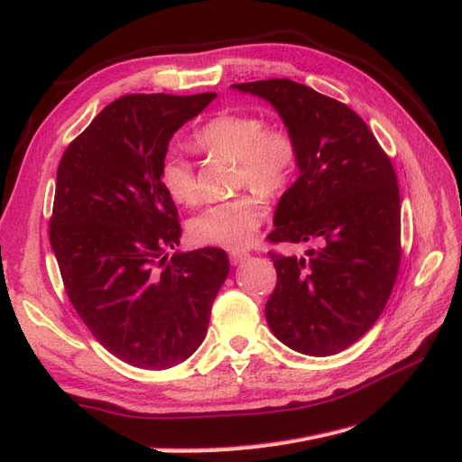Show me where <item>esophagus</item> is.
Returning <instances> with one entry per match:
<instances>
[{
  "label": "esophagus",
  "instance_id": "34e87169",
  "mask_svg": "<svg viewBox=\"0 0 462 462\" xmlns=\"http://www.w3.org/2000/svg\"><path fill=\"white\" fill-rule=\"evenodd\" d=\"M246 258H248V253H245V250H233V253L229 254V260L233 265L243 263Z\"/></svg>",
  "mask_w": 462,
  "mask_h": 462
}]
</instances>
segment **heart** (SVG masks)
I'll return each instance as SVG.
<instances>
[{
    "instance_id": "obj_1",
    "label": "heart",
    "mask_w": 462,
    "mask_h": 462,
    "mask_svg": "<svg viewBox=\"0 0 462 462\" xmlns=\"http://www.w3.org/2000/svg\"><path fill=\"white\" fill-rule=\"evenodd\" d=\"M192 144L204 153L236 160V183L268 194L287 187L299 160L295 138L283 129L265 127L263 119L254 114H219L208 119L192 134ZM160 180L177 204L194 206L199 202V185L187 158L167 153L160 165ZM263 216V204L245 194L208 206L190 219L189 235L197 245L239 250L254 239Z\"/></svg>"
}]
</instances>
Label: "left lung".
<instances>
[{"label": "left lung", "instance_id": "left-lung-1", "mask_svg": "<svg viewBox=\"0 0 462 462\" xmlns=\"http://www.w3.org/2000/svg\"><path fill=\"white\" fill-rule=\"evenodd\" d=\"M270 102L299 148V179L273 216L272 243H312L306 254L270 253L277 285L265 302L275 337L329 356L380 318L401 262V199L387 153L355 111L289 79L233 85Z\"/></svg>", "mask_w": 462, "mask_h": 462}]
</instances>
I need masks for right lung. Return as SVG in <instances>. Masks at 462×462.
I'll return each mask as SVG.
<instances>
[{
	"instance_id": "add662e5",
	"label": "right lung",
	"mask_w": 462,
	"mask_h": 462,
	"mask_svg": "<svg viewBox=\"0 0 462 462\" xmlns=\"http://www.w3.org/2000/svg\"><path fill=\"white\" fill-rule=\"evenodd\" d=\"M214 97L121 96L58 167L50 243L67 297L96 341L136 368L165 370L197 351L229 273L221 248L170 256L180 226L160 180L171 136Z\"/></svg>"
}]
</instances>
